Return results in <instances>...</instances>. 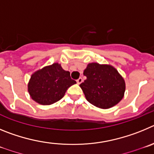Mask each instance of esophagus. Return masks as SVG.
<instances>
[{"mask_svg": "<svg viewBox=\"0 0 154 154\" xmlns=\"http://www.w3.org/2000/svg\"><path fill=\"white\" fill-rule=\"evenodd\" d=\"M83 82V79H82V77H80V78H78L77 80V83L78 84H81V83Z\"/></svg>", "mask_w": 154, "mask_h": 154, "instance_id": "1", "label": "esophagus"}]
</instances>
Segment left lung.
<instances>
[{
    "label": "left lung",
    "instance_id": "obj_1",
    "mask_svg": "<svg viewBox=\"0 0 154 154\" xmlns=\"http://www.w3.org/2000/svg\"><path fill=\"white\" fill-rule=\"evenodd\" d=\"M84 75L87 79L80 87L91 104L108 109L117 104L124 97L125 82L112 66L89 63Z\"/></svg>",
    "mask_w": 154,
    "mask_h": 154
}]
</instances>
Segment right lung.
I'll return each instance as SVG.
<instances>
[{"label":"right lung","mask_w":154,"mask_h":154,"mask_svg":"<svg viewBox=\"0 0 154 154\" xmlns=\"http://www.w3.org/2000/svg\"><path fill=\"white\" fill-rule=\"evenodd\" d=\"M76 84L70 72L53 63L32 74L28 84L30 97L37 103L50 105L60 100L70 86Z\"/></svg>","instance_id":"obj_1"}]
</instances>
